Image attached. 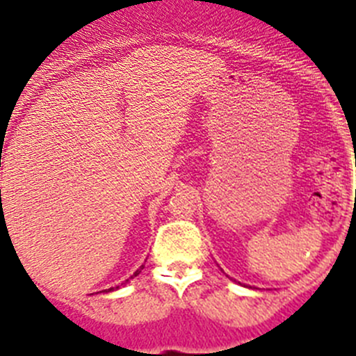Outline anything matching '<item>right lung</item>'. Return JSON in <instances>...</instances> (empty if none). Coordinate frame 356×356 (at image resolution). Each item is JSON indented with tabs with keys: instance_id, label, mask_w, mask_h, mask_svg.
Masks as SVG:
<instances>
[{
	"instance_id": "obj_1",
	"label": "right lung",
	"mask_w": 356,
	"mask_h": 356,
	"mask_svg": "<svg viewBox=\"0 0 356 356\" xmlns=\"http://www.w3.org/2000/svg\"><path fill=\"white\" fill-rule=\"evenodd\" d=\"M143 267H144V266H143ZM143 267H140V269H143ZM140 269H137V271L134 273V276H137V275H139V273H140ZM134 276H131V278H134ZM127 282H128V280H127ZM108 291H114V287H112V289H108Z\"/></svg>"
}]
</instances>
